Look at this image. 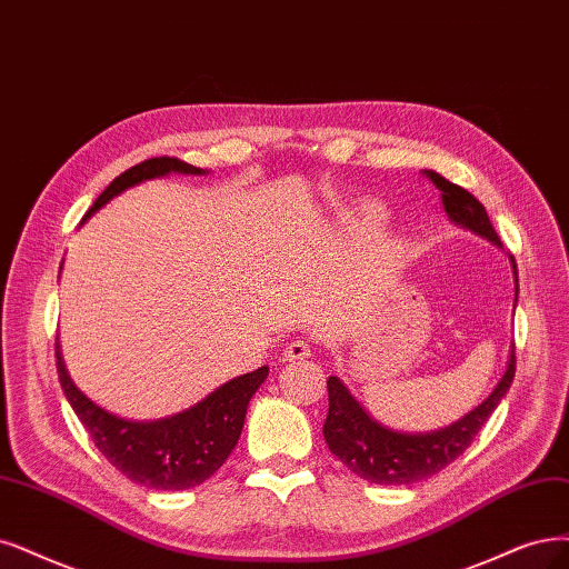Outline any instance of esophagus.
I'll list each match as a JSON object with an SVG mask.
<instances>
[{"mask_svg": "<svg viewBox=\"0 0 569 569\" xmlns=\"http://www.w3.org/2000/svg\"><path fill=\"white\" fill-rule=\"evenodd\" d=\"M311 356V345L305 340H292L286 349H283V361H302Z\"/></svg>", "mask_w": 569, "mask_h": 569, "instance_id": "obj_1", "label": "esophagus"}]
</instances>
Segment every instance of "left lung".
Segmentation results:
<instances>
[{
    "label": "left lung",
    "instance_id": "left-lung-1",
    "mask_svg": "<svg viewBox=\"0 0 569 569\" xmlns=\"http://www.w3.org/2000/svg\"><path fill=\"white\" fill-rule=\"evenodd\" d=\"M427 178L443 192V208L448 218L465 227L473 234L492 241L501 248L497 231L486 213L482 203L436 171H425ZM513 267L516 283V302H518V269L513 256H509ZM516 372V347L511 345L507 370L499 377L492 393L476 406L457 422L427 431V433H408L393 431L370 417V412L356 401L351 391L345 387L340 377H328V417L323 425V438L330 452L347 465L356 476H361L375 486H410L425 478L443 471L448 465L465 452L476 433L488 422V417L507 396Z\"/></svg>",
    "mask_w": 569,
    "mask_h": 569
}]
</instances>
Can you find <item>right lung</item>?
Here are the masks:
<instances>
[{
  "instance_id": "right-lung-1",
  "label": "right lung",
  "mask_w": 569,
  "mask_h": 569,
  "mask_svg": "<svg viewBox=\"0 0 569 569\" xmlns=\"http://www.w3.org/2000/svg\"><path fill=\"white\" fill-rule=\"evenodd\" d=\"M168 173L206 176L208 171L173 157L147 159L114 178L81 222H87L96 210L126 189ZM56 368L62 393L68 396L79 422L91 433L96 448L126 478L154 490L197 488L224 465L239 443L250 398L269 375V368L262 366L224 382L178 415L154 419V422H136V419H123L96 406L87 393L79 391L62 361L58 340Z\"/></svg>"
}]
</instances>
